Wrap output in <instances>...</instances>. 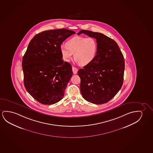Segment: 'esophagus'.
<instances>
[{"instance_id": "34e87169", "label": "esophagus", "mask_w": 153, "mask_h": 153, "mask_svg": "<svg viewBox=\"0 0 153 153\" xmlns=\"http://www.w3.org/2000/svg\"><path fill=\"white\" fill-rule=\"evenodd\" d=\"M72 69H73V72L74 74H76L77 73L78 69L77 68H76L75 67H73Z\"/></svg>"}]
</instances>
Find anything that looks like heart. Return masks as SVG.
Segmentation results:
<instances>
[{
	"label": "heart",
	"instance_id": "obj_1",
	"mask_svg": "<svg viewBox=\"0 0 153 153\" xmlns=\"http://www.w3.org/2000/svg\"><path fill=\"white\" fill-rule=\"evenodd\" d=\"M64 59L69 62L72 56L82 66L91 63L95 57L97 51V43L92 37L76 36L60 47Z\"/></svg>",
	"mask_w": 153,
	"mask_h": 153
}]
</instances>
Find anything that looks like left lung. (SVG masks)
<instances>
[{
    "instance_id": "1",
    "label": "left lung",
    "mask_w": 153,
    "mask_h": 153,
    "mask_svg": "<svg viewBox=\"0 0 153 153\" xmlns=\"http://www.w3.org/2000/svg\"><path fill=\"white\" fill-rule=\"evenodd\" d=\"M96 39L97 51L89 64L78 71L80 78V92L85 100L102 104L111 100L122 88L124 80V56L115 41L104 34L81 30Z\"/></svg>"
}]
</instances>
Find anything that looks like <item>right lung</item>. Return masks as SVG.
Here are the masks:
<instances>
[{
	"label": "right lung",
	"instance_id": "add662e5",
	"mask_svg": "<svg viewBox=\"0 0 153 153\" xmlns=\"http://www.w3.org/2000/svg\"><path fill=\"white\" fill-rule=\"evenodd\" d=\"M74 33L64 28L41 32L33 38L23 56L25 88L42 104H55L64 96L73 73L71 65L62 59L60 47Z\"/></svg>",
	"mask_w": 153,
	"mask_h": 153
}]
</instances>
